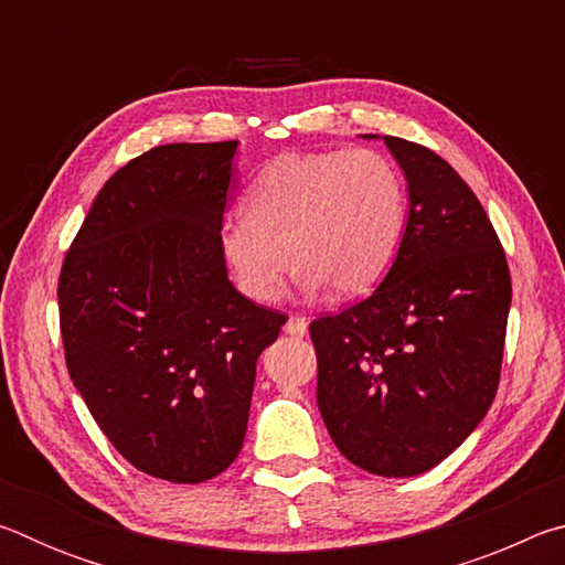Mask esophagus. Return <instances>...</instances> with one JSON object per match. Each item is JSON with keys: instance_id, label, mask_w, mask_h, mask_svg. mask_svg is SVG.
I'll return each instance as SVG.
<instances>
[{"instance_id": "34e87169", "label": "esophagus", "mask_w": 565, "mask_h": 565, "mask_svg": "<svg viewBox=\"0 0 565 565\" xmlns=\"http://www.w3.org/2000/svg\"><path fill=\"white\" fill-rule=\"evenodd\" d=\"M284 331L289 333V337L301 339V337H306V331H309V321H306V317H299V313H291L289 321H286Z\"/></svg>"}]
</instances>
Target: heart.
I'll return each mask as SVG.
<instances>
[{
  "label": "heart",
  "mask_w": 565,
  "mask_h": 565,
  "mask_svg": "<svg viewBox=\"0 0 565 565\" xmlns=\"http://www.w3.org/2000/svg\"><path fill=\"white\" fill-rule=\"evenodd\" d=\"M244 209L224 218L218 246L238 289L262 303L279 299L289 256L306 291L366 296L391 271L408 226L406 181L374 149L276 157Z\"/></svg>",
  "instance_id": "obj_1"
}]
</instances>
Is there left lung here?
I'll list each match as a JSON object with an SVG mask.
<instances>
[{
  "label": "left lung",
  "instance_id": "8db88e82",
  "mask_svg": "<svg viewBox=\"0 0 565 565\" xmlns=\"http://www.w3.org/2000/svg\"><path fill=\"white\" fill-rule=\"evenodd\" d=\"M384 145L408 181L404 244L374 294L311 321L309 333L333 444L363 471L408 478L454 454L491 408L511 274L456 169L414 141Z\"/></svg>",
  "mask_w": 565,
  "mask_h": 565
}]
</instances>
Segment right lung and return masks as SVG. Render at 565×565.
Masks as SVG:
<instances>
[{
    "instance_id": "add662e5",
    "label": "right lung",
    "mask_w": 565,
    "mask_h": 565,
    "mask_svg": "<svg viewBox=\"0 0 565 565\" xmlns=\"http://www.w3.org/2000/svg\"><path fill=\"white\" fill-rule=\"evenodd\" d=\"M236 147L164 145L124 164L94 199L56 289L84 404L134 468L171 483L234 463L256 361L286 323L228 281L218 228Z\"/></svg>"
}]
</instances>
